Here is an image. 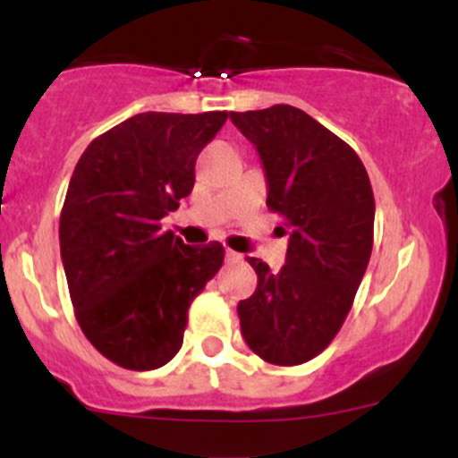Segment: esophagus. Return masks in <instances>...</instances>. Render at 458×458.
Masks as SVG:
<instances>
[{
	"mask_svg": "<svg viewBox=\"0 0 458 458\" xmlns=\"http://www.w3.org/2000/svg\"><path fill=\"white\" fill-rule=\"evenodd\" d=\"M225 261L237 263V261H242V255H239V252H234V250H225Z\"/></svg>",
	"mask_w": 458,
	"mask_h": 458,
	"instance_id": "34e87169",
	"label": "esophagus"
}]
</instances>
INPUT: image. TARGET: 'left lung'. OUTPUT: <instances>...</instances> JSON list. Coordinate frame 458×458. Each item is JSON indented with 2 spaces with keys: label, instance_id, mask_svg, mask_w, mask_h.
<instances>
[{
  "label": "left lung",
  "instance_id": "8db88e82",
  "mask_svg": "<svg viewBox=\"0 0 458 458\" xmlns=\"http://www.w3.org/2000/svg\"><path fill=\"white\" fill-rule=\"evenodd\" d=\"M255 143L267 208L290 228L285 266L248 257L257 290L237 312L248 348L275 366H299L344 326L372 252L374 195L357 152L303 110L276 104L230 113Z\"/></svg>",
  "mask_w": 458,
  "mask_h": 458
}]
</instances>
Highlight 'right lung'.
I'll list each match as a JSON object with an SVG mask.
<instances>
[{
  "label": "right lung",
  "mask_w": 458,
  "mask_h": 458,
  "mask_svg": "<svg viewBox=\"0 0 458 458\" xmlns=\"http://www.w3.org/2000/svg\"><path fill=\"white\" fill-rule=\"evenodd\" d=\"M228 113H141L80 157L59 216L71 301L86 339L117 366L155 370L183 344L188 308L224 246H186L161 219L195 186L197 157Z\"/></svg>",
  "instance_id": "1"
}]
</instances>
